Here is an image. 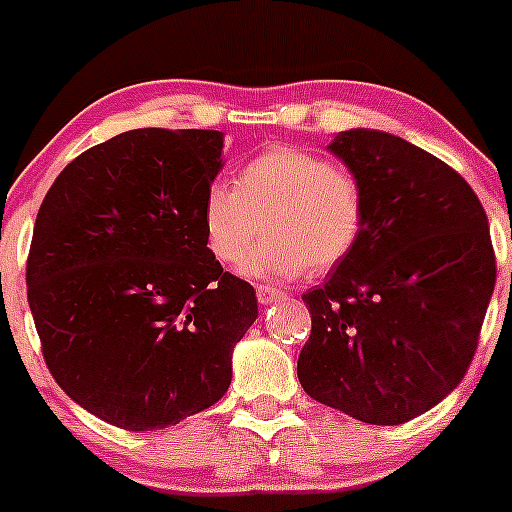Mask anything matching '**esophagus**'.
I'll use <instances>...</instances> for the list:
<instances>
[{
    "mask_svg": "<svg viewBox=\"0 0 512 512\" xmlns=\"http://www.w3.org/2000/svg\"><path fill=\"white\" fill-rule=\"evenodd\" d=\"M256 298H258V302H261V305H273V302L285 300V298H288V295H285L283 290L271 288V285H258V288H256Z\"/></svg>",
    "mask_w": 512,
    "mask_h": 512,
    "instance_id": "obj_1",
    "label": "esophagus"
}]
</instances>
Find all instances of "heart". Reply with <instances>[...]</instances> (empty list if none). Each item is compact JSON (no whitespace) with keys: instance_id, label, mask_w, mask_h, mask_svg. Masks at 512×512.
I'll return each mask as SVG.
<instances>
[{"instance_id":"b5f03b06","label":"heart","mask_w":512,"mask_h":512,"mask_svg":"<svg viewBox=\"0 0 512 512\" xmlns=\"http://www.w3.org/2000/svg\"><path fill=\"white\" fill-rule=\"evenodd\" d=\"M244 261L254 278H298L310 266L324 273L359 246L366 227V195L356 175L305 148L276 146L256 153L236 185L212 183L202 197L207 249L222 263Z\"/></svg>"}]
</instances>
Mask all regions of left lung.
I'll return each mask as SVG.
<instances>
[{
    "label": "left lung",
    "instance_id": "left-lung-1",
    "mask_svg": "<svg viewBox=\"0 0 512 512\" xmlns=\"http://www.w3.org/2000/svg\"><path fill=\"white\" fill-rule=\"evenodd\" d=\"M329 151L366 195L359 246L302 295L312 332L298 359L317 403L368 425H403L459 386L496 285L488 217L464 178L376 129Z\"/></svg>",
    "mask_w": 512,
    "mask_h": 512
}]
</instances>
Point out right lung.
Wrapping results in <instances>:
<instances>
[{"instance_id": "1", "label": "right lung", "mask_w": 512, "mask_h": 512, "mask_svg": "<svg viewBox=\"0 0 512 512\" xmlns=\"http://www.w3.org/2000/svg\"><path fill=\"white\" fill-rule=\"evenodd\" d=\"M222 146L210 129L124 131L68 163L38 210L26 293L43 359L122 430L217 403L258 317L256 290L219 266L202 229Z\"/></svg>"}]
</instances>
